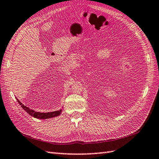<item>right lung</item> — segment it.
Here are the masks:
<instances>
[{"instance_id": "obj_1", "label": "right lung", "mask_w": 159, "mask_h": 159, "mask_svg": "<svg viewBox=\"0 0 159 159\" xmlns=\"http://www.w3.org/2000/svg\"><path fill=\"white\" fill-rule=\"evenodd\" d=\"M17 101L20 104V105L22 107V108L23 109L29 114L30 116H33L34 118H37V119H49V118H52L54 116H57L58 115H61V112H62V110L60 111H54V112H36L34 111L33 110L30 109L29 108L26 107V106L23 105L17 99Z\"/></svg>"}]
</instances>
